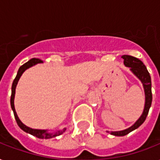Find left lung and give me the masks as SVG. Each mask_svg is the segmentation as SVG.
<instances>
[{
	"instance_id": "1",
	"label": "left lung",
	"mask_w": 160,
	"mask_h": 160,
	"mask_svg": "<svg viewBox=\"0 0 160 160\" xmlns=\"http://www.w3.org/2000/svg\"><path fill=\"white\" fill-rule=\"evenodd\" d=\"M124 59V64L125 66L130 68L132 73L139 79L143 84L144 90V95H145V104L143 114L139 117V119L134 123L131 127L128 129L122 130V131H111L109 132L110 134H113L114 136H124L131 131L139 128L144 120L146 119V117L149 113V108L151 106L152 103V90H151V78L149 75V71L147 70L146 66L144 65V63L138 58H135L131 55H124L122 56Z\"/></svg>"
}]
</instances>
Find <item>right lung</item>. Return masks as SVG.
Returning <instances> with one entry per match:
<instances>
[{
    "instance_id": "add662e5",
    "label": "right lung",
    "mask_w": 160,
    "mask_h": 160,
    "mask_svg": "<svg viewBox=\"0 0 160 160\" xmlns=\"http://www.w3.org/2000/svg\"><path fill=\"white\" fill-rule=\"evenodd\" d=\"M42 60H40V59H36V58H33L31 59L29 61H27L26 63H25L24 65H22L21 67L19 68L18 72H17V75H16L15 80H14L13 83H12V87H11V109L13 110L14 115H15V118H16V123L19 125V127L21 128L23 131L28 133V134H31L34 136L37 137L39 139H51V138H54V137H56L58 135H60L62 134L65 131V128L63 129L62 130H59V131H56L55 133H48V131L46 129H31L30 127L26 126L22 123V122L20 120V119L17 116V114H16V109H15V105H14V99H15V94H16V87L17 83H18L19 79L21 78V75L23 74V72L26 70H27L28 68L33 66V65L38 64V63H41Z\"/></svg>"
}]
</instances>
